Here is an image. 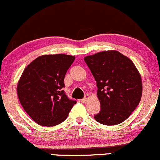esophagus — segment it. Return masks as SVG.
Returning a JSON list of instances; mask_svg holds the SVG:
<instances>
[{
  "instance_id": "1",
  "label": "esophagus",
  "mask_w": 160,
  "mask_h": 160,
  "mask_svg": "<svg viewBox=\"0 0 160 160\" xmlns=\"http://www.w3.org/2000/svg\"><path fill=\"white\" fill-rule=\"evenodd\" d=\"M89 97H90L89 95H88V94H86V95H85V97H84V98H82L81 101H82V102H83V103H86L87 102H88V99L89 98Z\"/></svg>"
}]
</instances>
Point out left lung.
I'll return each instance as SVG.
<instances>
[{
  "label": "left lung",
  "instance_id": "obj_1",
  "mask_svg": "<svg viewBox=\"0 0 160 160\" xmlns=\"http://www.w3.org/2000/svg\"><path fill=\"white\" fill-rule=\"evenodd\" d=\"M97 83L101 109L94 118L105 126L119 124L139 105L142 92L139 72L117 51H104L84 58Z\"/></svg>",
  "mask_w": 160,
  "mask_h": 160
}]
</instances>
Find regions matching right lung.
I'll return each mask as SVG.
<instances>
[{"label":"right lung","mask_w":160,"mask_h":160,"mask_svg":"<svg viewBox=\"0 0 160 160\" xmlns=\"http://www.w3.org/2000/svg\"><path fill=\"white\" fill-rule=\"evenodd\" d=\"M75 58L63 54L42 55L24 68L18 83V96L26 112L40 126L60 124L76 104L62 90Z\"/></svg>","instance_id":"right-lung-1"}]
</instances>
